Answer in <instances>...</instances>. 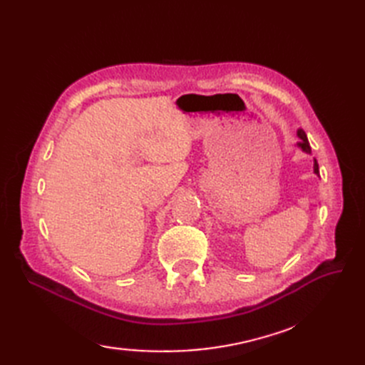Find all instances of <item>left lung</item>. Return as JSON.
I'll return each instance as SVG.
<instances>
[{
    "instance_id": "8db88e82",
    "label": "left lung",
    "mask_w": 365,
    "mask_h": 365,
    "mask_svg": "<svg viewBox=\"0 0 365 365\" xmlns=\"http://www.w3.org/2000/svg\"><path fill=\"white\" fill-rule=\"evenodd\" d=\"M297 135H298V138H300V141L297 143V146L300 148L303 152H306V153H311V152H312V149H311V145H309V141H307L306 132H304L303 129H298V130H297ZM314 172L319 176V170H318V163H317V160H314Z\"/></svg>"
}]
</instances>
